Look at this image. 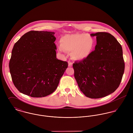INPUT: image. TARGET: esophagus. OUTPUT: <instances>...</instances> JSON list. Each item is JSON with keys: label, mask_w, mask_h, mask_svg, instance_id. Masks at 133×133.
Returning <instances> with one entry per match:
<instances>
[{"label": "esophagus", "mask_w": 133, "mask_h": 133, "mask_svg": "<svg viewBox=\"0 0 133 133\" xmlns=\"http://www.w3.org/2000/svg\"><path fill=\"white\" fill-rule=\"evenodd\" d=\"M68 66L69 67H72V63L71 62H68Z\"/></svg>", "instance_id": "1"}]
</instances>
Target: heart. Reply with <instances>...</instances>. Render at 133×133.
Segmentation results:
<instances>
[{
    "label": "heart",
    "mask_w": 133,
    "mask_h": 133,
    "mask_svg": "<svg viewBox=\"0 0 133 133\" xmlns=\"http://www.w3.org/2000/svg\"><path fill=\"white\" fill-rule=\"evenodd\" d=\"M60 51L71 52V58L76 61L87 59L92 52L95 45L94 38L87 34L66 35L61 39Z\"/></svg>",
    "instance_id": "1"
}]
</instances>
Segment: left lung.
<instances>
[{
  "label": "left lung",
  "mask_w": 133,
  "mask_h": 133,
  "mask_svg": "<svg viewBox=\"0 0 133 133\" xmlns=\"http://www.w3.org/2000/svg\"><path fill=\"white\" fill-rule=\"evenodd\" d=\"M96 37L95 50L86 59L73 64L74 77L84 94L99 98L118 88L124 71L121 45L111 34L105 32L91 34Z\"/></svg>",
  "instance_id": "obj_1"
}]
</instances>
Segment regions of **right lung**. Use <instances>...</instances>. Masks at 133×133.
I'll use <instances>...</instances> for the list:
<instances>
[{
    "instance_id": "add662e5",
    "label": "right lung",
    "mask_w": 133,
    "mask_h": 133,
    "mask_svg": "<svg viewBox=\"0 0 133 133\" xmlns=\"http://www.w3.org/2000/svg\"><path fill=\"white\" fill-rule=\"evenodd\" d=\"M55 34L30 31L14 44L10 71L16 88L21 93L43 97L57 88L68 64L57 58Z\"/></svg>"
}]
</instances>
